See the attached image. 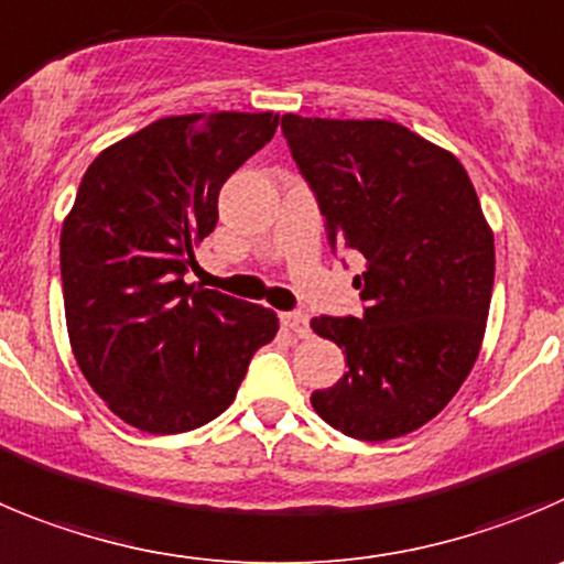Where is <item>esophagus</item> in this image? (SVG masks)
Segmentation results:
<instances>
[{
  "label": "esophagus",
  "mask_w": 564,
  "mask_h": 564,
  "mask_svg": "<svg viewBox=\"0 0 564 564\" xmlns=\"http://www.w3.org/2000/svg\"><path fill=\"white\" fill-rule=\"evenodd\" d=\"M281 319H283V325H286V328L297 336V339H306V336L312 334V328H308V317L303 312L281 314Z\"/></svg>",
  "instance_id": "esophagus-1"
}]
</instances>
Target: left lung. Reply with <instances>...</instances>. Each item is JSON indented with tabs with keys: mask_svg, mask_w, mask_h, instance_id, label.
Returning <instances> with one entry per match:
<instances>
[{
	"mask_svg": "<svg viewBox=\"0 0 564 564\" xmlns=\"http://www.w3.org/2000/svg\"><path fill=\"white\" fill-rule=\"evenodd\" d=\"M283 139L319 199L330 245L365 256V317H314L347 372L312 394L354 440L412 434L459 392L481 350L496 239L454 152L387 119L283 113Z\"/></svg>",
	"mask_w": 564,
	"mask_h": 564,
	"instance_id": "8db88e82",
	"label": "left lung"
}]
</instances>
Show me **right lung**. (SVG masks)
<instances>
[{
    "mask_svg": "<svg viewBox=\"0 0 564 564\" xmlns=\"http://www.w3.org/2000/svg\"><path fill=\"white\" fill-rule=\"evenodd\" d=\"M281 116H163L105 147L61 230L72 354L105 406L147 434H183L234 403L272 308L183 281L217 228L219 188Z\"/></svg>",
    "mask_w": 564,
    "mask_h": 564,
    "instance_id": "add662e5",
    "label": "right lung"
}]
</instances>
